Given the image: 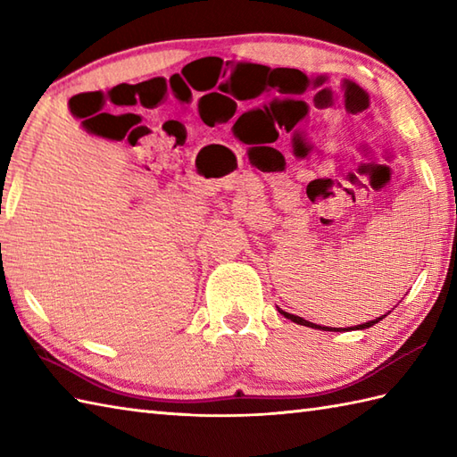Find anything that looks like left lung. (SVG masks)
<instances>
[{"mask_svg":"<svg viewBox=\"0 0 457 457\" xmlns=\"http://www.w3.org/2000/svg\"><path fill=\"white\" fill-rule=\"evenodd\" d=\"M278 312L283 314L285 318H288V320H293V322H296V324H300V326H308V328H314V329H324V332H332V328H328V326H318V324H312V322H306L304 318H300V316H295V314H288V312H285V310H280L278 308ZM385 316H381V318H377V320H371V322H365V324H361V326H355L357 329H365V328H371V326H375L377 322H381ZM336 329V328H334ZM336 332H342V329H336Z\"/></svg>","mask_w":457,"mask_h":457,"instance_id":"1","label":"left lung"}]
</instances>
